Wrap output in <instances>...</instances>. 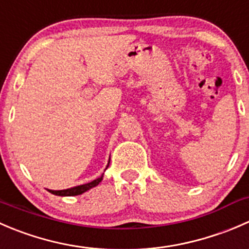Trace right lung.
Masks as SVG:
<instances>
[{"label": "right lung", "instance_id": "add662e5", "mask_svg": "<svg viewBox=\"0 0 249 249\" xmlns=\"http://www.w3.org/2000/svg\"><path fill=\"white\" fill-rule=\"evenodd\" d=\"M102 180H103V176L99 177L98 179H95V180L90 181V183L83 184V185H80V186H75V188L66 189V190H48V191L56 196H76V195H81V194L86 193V191L89 190V189L97 186Z\"/></svg>", "mask_w": 249, "mask_h": 249}]
</instances>
